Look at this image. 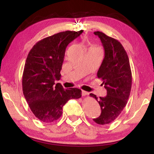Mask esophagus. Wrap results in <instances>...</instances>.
Listing matches in <instances>:
<instances>
[{
    "instance_id": "34e87169",
    "label": "esophagus",
    "mask_w": 154,
    "mask_h": 154,
    "mask_svg": "<svg viewBox=\"0 0 154 154\" xmlns=\"http://www.w3.org/2000/svg\"><path fill=\"white\" fill-rule=\"evenodd\" d=\"M88 92H85V91H83V90H82V96H87V95H88Z\"/></svg>"
}]
</instances>
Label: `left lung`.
<instances>
[{
  "mask_svg": "<svg viewBox=\"0 0 154 154\" xmlns=\"http://www.w3.org/2000/svg\"><path fill=\"white\" fill-rule=\"evenodd\" d=\"M98 36L105 49V58L97 76L102 79L107 92L105 97L94 98L100 106L101 114L93 119L96 124H111L119 116L126 105L132 87V72L128 56L120 42L102 32H94Z\"/></svg>",
  "mask_w": 154,
  "mask_h": 154,
  "instance_id": "8db88e82",
  "label": "left lung"
}]
</instances>
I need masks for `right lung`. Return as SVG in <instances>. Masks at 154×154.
Segmentation results:
<instances>
[{
	"instance_id": "add662e5",
	"label": "right lung",
	"mask_w": 154,
	"mask_h": 154,
	"mask_svg": "<svg viewBox=\"0 0 154 154\" xmlns=\"http://www.w3.org/2000/svg\"><path fill=\"white\" fill-rule=\"evenodd\" d=\"M64 31L38 41L28 54L22 75L23 94L36 118L45 123L56 121L70 99L82 97L76 88L64 90L55 81L60 71L67 45L83 32Z\"/></svg>"
}]
</instances>
